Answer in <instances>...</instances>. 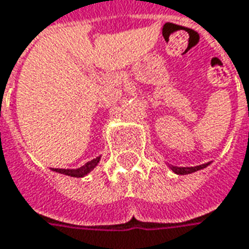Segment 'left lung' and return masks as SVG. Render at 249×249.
Instances as JSON below:
<instances>
[{"mask_svg": "<svg viewBox=\"0 0 249 249\" xmlns=\"http://www.w3.org/2000/svg\"><path fill=\"white\" fill-rule=\"evenodd\" d=\"M209 164V162H208ZM208 164H203V165H197V167H171V169H172L173 172L178 173V175H188V173H192V172H196V171H198V169H203V168H205Z\"/></svg>", "mask_w": 249, "mask_h": 249, "instance_id": "obj_1", "label": "left lung"}]
</instances>
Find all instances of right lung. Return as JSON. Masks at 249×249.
I'll list each match as a JSON object with an SVG mask.
<instances>
[{"instance_id": "obj_1", "label": "right lung", "mask_w": 249, "mask_h": 249, "mask_svg": "<svg viewBox=\"0 0 249 249\" xmlns=\"http://www.w3.org/2000/svg\"><path fill=\"white\" fill-rule=\"evenodd\" d=\"M98 161H100V157L93 159L90 161H88L85 165L77 168V169H58V168H53V171L62 173V175H66V176H71V178H84L85 175H88V173L92 171L93 168L97 165Z\"/></svg>"}]
</instances>
